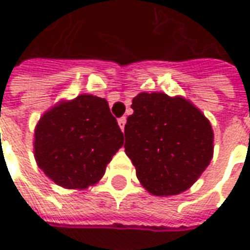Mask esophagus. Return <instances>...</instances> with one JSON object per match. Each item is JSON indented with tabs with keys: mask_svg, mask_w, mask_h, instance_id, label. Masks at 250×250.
<instances>
[{
	"mask_svg": "<svg viewBox=\"0 0 250 250\" xmlns=\"http://www.w3.org/2000/svg\"><path fill=\"white\" fill-rule=\"evenodd\" d=\"M125 124H126V118L125 117H121L120 120H118V125H120V128L124 132V129H125Z\"/></svg>",
	"mask_w": 250,
	"mask_h": 250,
	"instance_id": "esophagus-1",
	"label": "esophagus"
}]
</instances>
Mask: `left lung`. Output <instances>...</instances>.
Returning a JSON list of instances; mask_svg holds the SVG:
<instances>
[{
  "mask_svg": "<svg viewBox=\"0 0 250 250\" xmlns=\"http://www.w3.org/2000/svg\"><path fill=\"white\" fill-rule=\"evenodd\" d=\"M125 125V152L146 190L157 197L190 188L213 157V130L188 100L142 92Z\"/></svg>",
  "mask_w": 250,
  "mask_h": 250,
  "instance_id": "1",
  "label": "left lung"
}]
</instances>
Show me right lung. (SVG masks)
I'll return each instance as SVG.
<instances>
[{
  "label": "right lung",
  "instance_id": "obj_1",
  "mask_svg": "<svg viewBox=\"0 0 250 250\" xmlns=\"http://www.w3.org/2000/svg\"><path fill=\"white\" fill-rule=\"evenodd\" d=\"M122 145L124 135L107 100L93 95L59 103L35 126V161L64 188L82 190L98 183Z\"/></svg>",
  "mask_w": 250,
  "mask_h": 250
}]
</instances>
